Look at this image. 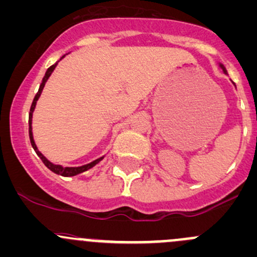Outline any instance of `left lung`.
Wrapping results in <instances>:
<instances>
[{"label":"left lung","mask_w":257,"mask_h":257,"mask_svg":"<svg viewBox=\"0 0 257 257\" xmlns=\"http://www.w3.org/2000/svg\"><path fill=\"white\" fill-rule=\"evenodd\" d=\"M219 66L221 67V70H223V72H224V74H226V70H225V67H224L223 65H221V64H219Z\"/></svg>","instance_id":"left-lung-1"}]
</instances>
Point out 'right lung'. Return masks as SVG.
I'll return each mask as SVG.
<instances>
[{"mask_svg":"<svg viewBox=\"0 0 257 257\" xmlns=\"http://www.w3.org/2000/svg\"><path fill=\"white\" fill-rule=\"evenodd\" d=\"M63 58H64V56H63ZM63 58H61V59H63ZM61 59H60V60H61ZM56 65H58V63L51 65L49 69L47 70V72H45V76L43 77L42 83H40V86H39V90H38L36 97H34V99H33V103H32V106H31V112H29V139H31V144H32V147H33L34 151H36V153H37V155L39 156L40 159H42V161H43V163H44V165L48 167V169L51 170V171H53L54 174L61 175V176H65V177H70V176H76V175L82 174V172H85V171H87V170L92 169L94 165H97V164L99 163V161L102 160V159H103V156H102V158H99V159H97V160L92 161V163L82 165V166L64 167V166H61V165H55V164L50 163V161L48 160V159L45 158V156L43 155V154L40 153L39 150H38V148H37V145H36V142H34V139H33V132H32V118H33V112H34V108H36L38 98H39L40 94H42V91H43V88H44L45 82H47L48 79H49V77H50L51 72L54 71V69H55V67H56Z\"/></svg>","mask_w":257,"mask_h":257,"instance_id":"right-lung-1","label":"right lung"}]
</instances>
